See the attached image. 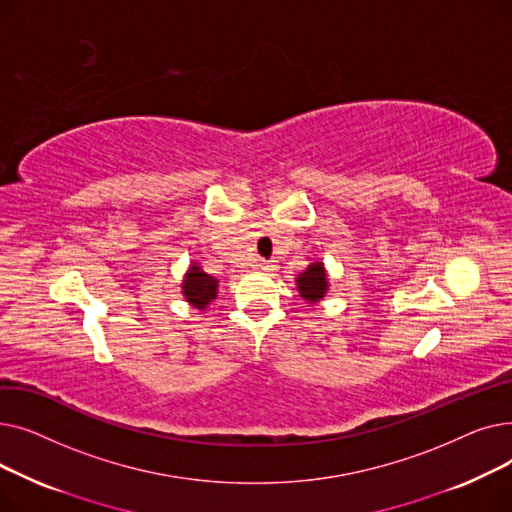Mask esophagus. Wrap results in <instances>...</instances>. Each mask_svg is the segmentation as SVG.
Instances as JSON below:
<instances>
[{
	"instance_id": "1",
	"label": "esophagus",
	"mask_w": 512,
	"mask_h": 512,
	"mask_svg": "<svg viewBox=\"0 0 512 512\" xmlns=\"http://www.w3.org/2000/svg\"><path fill=\"white\" fill-rule=\"evenodd\" d=\"M257 267H259L261 272H265V274H274V272L278 270V263H276L274 259H270V261L259 259V261H257Z\"/></svg>"
}]
</instances>
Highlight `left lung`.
I'll return each mask as SVG.
<instances>
[{"instance_id": "1", "label": "left lung", "mask_w": 512, "mask_h": 512, "mask_svg": "<svg viewBox=\"0 0 512 512\" xmlns=\"http://www.w3.org/2000/svg\"><path fill=\"white\" fill-rule=\"evenodd\" d=\"M297 290L307 303H317L326 297L328 292V276L326 267L321 261L311 263L307 270L297 278Z\"/></svg>"}]
</instances>
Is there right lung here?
<instances>
[{
  "label": "right lung",
  "instance_id": "1",
  "mask_svg": "<svg viewBox=\"0 0 512 512\" xmlns=\"http://www.w3.org/2000/svg\"><path fill=\"white\" fill-rule=\"evenodd\" d=\"M182 294L186 303H191L197 309H205L215 297H218V280L205 274L201 270V265L193 261L182 280Z\"/></svg>",
  "mask_w": 512,
  "mask_h": 512
}]
</instances>
